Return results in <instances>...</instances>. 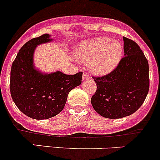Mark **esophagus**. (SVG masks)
Masks as SVG:
<instances>
[{
    "label": "esophagus",
    "instance_id": "obj_1",
    "mask_svg": "<svg viewBox=\"0 0 160 160\" xmlns=\"http://www.w3.org/2000/svg\"><path fill=\"white\" fill-rule=\"evenodd\" d=\"M88 79H90L89 74H88V72H83V80H88Z\"/></svg>",
    "mask_w": 160,
    "mask_h": 160
}]
</instances>
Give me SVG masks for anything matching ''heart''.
Instances as JSON below:
<instances>
[{
  "mask_svg": "<svg viewBox=\"0 0 160 160\" xmlns=\"http://www.w3.org/2000/svg\"><path fill=\"white\" fill-rule=\"evenodd\" d=\"M123 47L118 40L100 37L82 42L75 46L74 54L80 62H89L90 70L97 75H105L118 64Z\"/></svg>",
  "mask_w": 160,
  "mask_h": 160,
  "instance_id": "obj_1",
  "label": "heart"
}]
</instances>
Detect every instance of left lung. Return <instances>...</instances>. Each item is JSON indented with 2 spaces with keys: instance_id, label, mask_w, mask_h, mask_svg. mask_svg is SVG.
Here are the masks:
<instances>
[{
  "instance_id": "1",
  "label": "left lung",
  "mask_w": 160,
  "mask_h": 160,
  "mask_svg": "<svg viewBox=\"0 0 160 160\" xmlns=\"http://www.w3.org/2000/svg\"><path fill=\"white\" fill-rule=\"evenodd\" d=\"M124 57L114 70L93 77L97 90L92 96L93 109L107 118H122L135 112L149 89V63L135 42L123 37Z\"/></svg>"
}]
</instances>
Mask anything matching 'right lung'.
<instances>
[{
	"label": "right lung",
	"instance_id": "obj_1",
	"mask_svg": "<svg viewBox=\"0 0 160 160\" xmlns=\"http://www.w3.org/2000/svg\"><path fill=\"white\" fill-rule=\"evenodd\" d=\"M52 40L49 34H44L27 42L11 66V98L23 114L37 120L50 118L61 112L70 91L80 85L82 80V72L74 75H67L59 71L42 73L35 68V48Z\"/></svg>",
	"mask_w": 160,
	"mask_h": 160
}]
</instances>
